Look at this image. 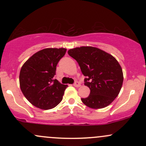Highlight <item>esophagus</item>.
<instances>
[{
  "label": "esophagus",
  "mask_w": 146,
  "mask_h": 146,
  "mask_svg": "<svg viewBox=\"0 0 146 146\" xmlns=\"http://www.w3.org/2000/svg\"><path fill=\"white\" fill-rule=\"evenodd\" d=\"M73 86H75V87H80V82H79L75 81L74 84H73Z\"/></svg>",
  "instance_id": "obj_1"
}]
</instances>
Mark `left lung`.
<instances>
[{
    "label": "left lung",
    "mask_w": 146,
    "mask_h": 146,
    "mask_svg": "<svg viewBox=\"0 0 146 146\" xmlns=\"http://www.w3.org/2000/svg\"><path fill=\"white\" fill-rule=\"evenodd\" d=\"M68 55L78 62L90 88L88 97L82 102L89 108L98 109L114 101L121 90L123 76L121 66L109 53L93 46H81L68 50Z\"/></svg>",
    "instance_id": "8db88e82"
}]
</instances>
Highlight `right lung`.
Wrapping results in <instances>:
<instances>
[{
  "instance_id": "obj_1",
  "label": "right lung",
  "mask_w": 146,
  "mask_h": 146,
  "mask_svg": "<svg viewBox=\"0 0 146 146\" xmlns=\"http://www.w3.org/2000/svg\"><path fill=\"white\" fill-rule=\"evenodd\" d=\"M66 51L64 48H44L33 54L22 66L21 89L28 101L37 108L51 109L62 100L68 86L60 84L54 77L57 64Z\"/></svg>"
}]
</instances>
